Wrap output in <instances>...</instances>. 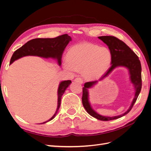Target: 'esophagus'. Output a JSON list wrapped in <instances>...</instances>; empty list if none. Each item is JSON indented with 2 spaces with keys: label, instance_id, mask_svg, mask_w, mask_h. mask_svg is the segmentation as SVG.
Here are the masks:
<instances>
[{
  "label": "esophagus",
  "instance_id": "1",
  "mask_svg": "<svg viewBox=\"0 0 151 151\" xmlns=\"http://www.w3.org/2000/svg\"><path fill=\"white\" fill-rule=\"evenodd\" d=\"M75 81L77 82V83H79V84H83V83H84L83 79L80 78V77H77V78H76V79H75Z\"/></svg>",
  "mask_w": 151,
  "mask_h": 151
}]
</instances>
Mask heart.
Here are the masks:
<instances>
[{"label":"heart","instance_id":"b5f03b06","mask_svg":"<svg viewBox=\"0 0 151 151\" xmlns=\"http://www.w3.org/2000/svg\"><path fill=\"white\" fill-rule=\"evenodd\" d=\"M111 61V54L108 48L84 43L76 45L69 50L63 67L71 73L83 71L86 78L94 79L108 70Z\"/></svg>","mask_w":151,"mask_h":151}]
</instances>
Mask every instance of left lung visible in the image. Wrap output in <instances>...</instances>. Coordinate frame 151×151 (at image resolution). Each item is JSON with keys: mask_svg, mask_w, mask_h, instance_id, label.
I'll return each instance as SVG.
<instances>
[{"mask_svg": "<svg viewBox=\"0 0 151 151\" xmlns=\"http://www.w3.org/2000/svg\"><path fill=\"white\" fill-rule=\"evenodd\" d=\"M98 38L102 40L104 43L108 45L111 54V65L107 72L101 77L100 80L106 77L116 67H125L129 70L130 80L132 84H134L135 90V97L133 99V101H132L129 109L125 113L122 114V115L115 116H104L99 115L98 113L93 110L91 106L88 99V89L91 88L98 81H94L87 82L84 84V87L83 88L82 101H83V104L86 110L90 115L97 118L98 120L101 121H109L117 119V118L127 115L133 107L142 88V68L138 56L122 40L113 36H99Z\"/></svg>", "mask_w": 151, "mask_h": 151, "instance_id": "obj_1", "label": "left lung"}]
</instances>
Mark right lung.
Wrapping results in <instances>:
<instances>
[{
	"mask_svg": "<svg viewBox=\"0 0 151 151\" xmlns=\"http://www.w3.org/2000/svg\"><path fill=\"white\" fill-rule=\"evenodd\" d=\"M72 38L67 34L58 36L53 38H36L33 39L14 52L11 59L12 63L17 59L27 55H36L44 58L52 57L57 58L59 65H61V58L63 51ZM72 83L70 80L62 81L60 83L58 89V106L55 113L48 121L49 122L55 116L60 106L61 98L68 86Z\"/></svg>",
	"mask_w": 151,
	"mask_h": 151,
	"instance_id": "1",
	"label": "right lung"
}]
</instances>
